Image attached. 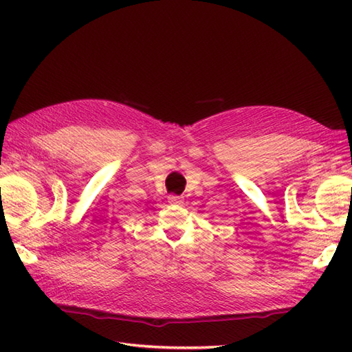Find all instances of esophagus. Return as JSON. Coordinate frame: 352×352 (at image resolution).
<instances>
[{
	"label": "esophagus",
	"instance_id": "esophagus-1",
	"mask_svg": "<svg viewBox=\"0 0 352 352\" xmlns=\"http://www.w3.org/2000/svg\"><path fill=\"white\" fill-rule=\"evenodd\" d=\"M168 201L170 204H175V206H180L183 204V197H178V195H169Z\"/></svg>",
	"mask_w": 352,
	"mask_h": 352
}]
</instances>
